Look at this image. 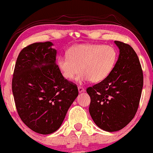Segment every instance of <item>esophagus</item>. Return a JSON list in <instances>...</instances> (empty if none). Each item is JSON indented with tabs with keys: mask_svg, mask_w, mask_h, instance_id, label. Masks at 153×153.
I'll use <instances>...</instances> for the list:
<instances>
[{
	"mask_svg": "<svg viewBox=\"0 0 153 153\" xmlns=\"http://www.w3.org/2000/svg\"><path fill=\"white\" fill-rule=\"evenodd\" d=\"M78 91H79V93H83V92L85 91L84 88H83V87H81V86H78Z\"/></svg>",
	"mask_w": 153,
	"mask_h": 153,
	"instance_id": "esophagus-1",
	"label": "esophagus"
}]
</instances>
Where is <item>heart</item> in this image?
Returning <instances> with one entry per match:
<instances>
[{"instance_id": "b5f03b06", "label": "heart", "mask_w": 153, "mask_h": 153, "mask_svg": "<svg viewBox=\"0 0 153 153\" xmlns=\"http://www.w3.org/2000/svg\"><path fill=\"white\" fill-rule=\"evenodd\" d=\"M117 59V51L112 46L78 44L69 48L68 55L59 56L57 65L66 79H73L81 70L76 78L78 83H98L110 75Z\"/></svg>"}]
</instances>
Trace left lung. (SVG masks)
<instances>
[{
  "instance_id": "1",
  "label": "left lung",
  "mask_w": 153,
  "mask_h": 153,
  "mask_svg": "<svg viewBox=\"0 0 153 153\" xmlns=\"http://www.w3.org/2000/svg\"><path fill=\"white\" fill-rule=\"evenodd\" d=\"M117 61L108 77L87 88L89 113L96 125L108 132L123 128L135 116L143 87V73L131 46L115 41Z\"/></svg>"
}]
</instances>
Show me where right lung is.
Masks as SVG:
<instances>
[{"mask_svg":"<svg viewBox=\"0 0 153 153\" xmlns=\"http://www.w3.org/2000/svg\"><path fill=\"white\" fill-rule=\"evenodd\" d=\"M51 42L35 43L22 50L16 59L12 91L20 118L41 134L59 128L78 96V87L65 79L56 64Z\"/></svg>","mask_w":153,"mask_h":153,"instance_id":"right-lung-1","label":"right lung"}]
</instances>
